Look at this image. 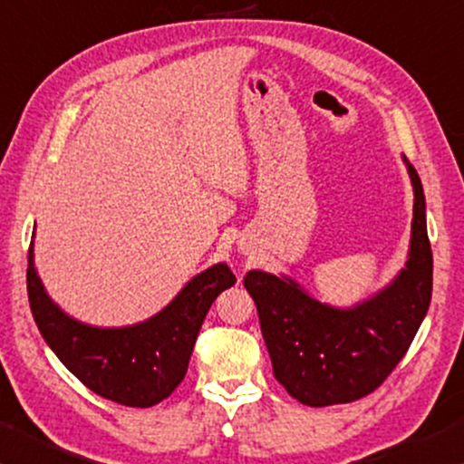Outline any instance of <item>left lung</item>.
I'll return each instance as SVG.
<instances>
[{
  "label": "left lung",
  "instance_id": "1",
  "mask_svg": "<svg viewBox=\"0 0 464 464\" xmlns=\"http://www.w3.org/2000/svg\"><path fill=\"white\" fill-rule=\"evenodd\" d=\"M413 184L411 248L407 267L378 296L354 310H333L293 280L250 271L244 286L256 304L274 375L290 397L310 407L352 403L399 365L422 324L433 293V250L426 233L424 193Z\"/></svg>",
  "mask_w": 464,
  "mask_h": 464
}]
</instances>
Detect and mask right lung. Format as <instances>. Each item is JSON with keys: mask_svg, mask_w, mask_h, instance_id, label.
<instances>
[{"mask_svg": "<svg viewBox=\"0 0 464 464\" xmlns=\"http://www.w3.org/2000/svg\"><path fill=\"white\" fill-rule=\"evenodd\" d=\"M233 284V271L225 263L214 265L146 323L92 329L65 316L48 299L34 269V246L27 256L29 305L42 337L89 391L127 407H152L176 391L209 305Z\"/></svg>", "mask_w": 464, "mask_h": 464, "instance_id": "1", "label": "right lung"}]
</instances>
